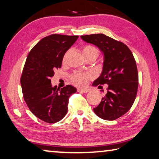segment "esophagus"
Listing matches in <instances>:
<instances>
[{
    "instance_id": "34e87169",
    "label": "esophagus",
    "mask_w": 159,
    "mask_h": 159,
    "mask_svg": "<svg viewBox=\"0 0 159 159\" xmlns=\"http://www.w3.org/2000/svg\"><path fill=\"white\" fill-rule=\"evenodd\" d=\"M78 91L79 92H81V93H86L90 91L89 89H78Z\"/></svg>"
}]
</instances>
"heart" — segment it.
<instances>
[{
    "label": "heart",
    "instance_id": "obj_1",
    "mask_svg": "<svg viewBox=\"0 0 159 159\" xmlns=\"http://www.w3.org/2000/svg\"><path fill=\"white\" fill-rule=\"evenodd\" d=\"M82 52L84 56H85L87 60L91 58H97L98 56L99 51L96 47L91 45H85L82 47ZM70 51H68L64 54L63 57V62L65 63L67 60L68 56H69ZM93 78V74L89 72H80V71H75L70 75V80L73 84L75 86L83 87L86 86V84L89 80H91Z\"/></svg>",
    "mask_w": 159,
    "mask_h": 159
}]
</instances>
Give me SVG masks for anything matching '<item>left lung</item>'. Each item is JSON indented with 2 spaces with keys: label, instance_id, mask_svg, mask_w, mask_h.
Instances as JSON below:
<instances>
[{
  "label": "left lung",
  "instance_id": "8db88e82",
  "mask_svg": "<svg viewBox=\"0 0 159 159\" xmlns=\"http://www.w3.org/2000/svg\"><path fill=\"white\" fill-rule=\"evenodd\" d=\"M80 37L98 46L105 56L102 73L93 85L108 84L107 93L94 112L104 120L117 119L130 110L138 91L139 73L132 52L124 43L102 34Z\"/></svg>",
  "mask_w": 159,
  "mask_h": 159
}]
</instances>
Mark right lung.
I'll list each match as a JSON object with an SVG mask.
<instances>
[{
  "label": "right lung",
  "mask_w": 159,
  "mask_h": 159,
  "mask_svg": "<svg viewBox=\"0 0 159 159\" xmlns=\"http://www.w3.org/2000/svg\"><path fill=\"white\" fill-rule=\"evenodd\" d=\"M79 35L51 34L43 38L28 53L20 77L23 98L33 114L43 121L54 124L68 111V99L76 89L51 86L54 71L60 68L66 52Z\"/></svg>",
  "instance_id": "right-lung-1"
}]
</instances>
